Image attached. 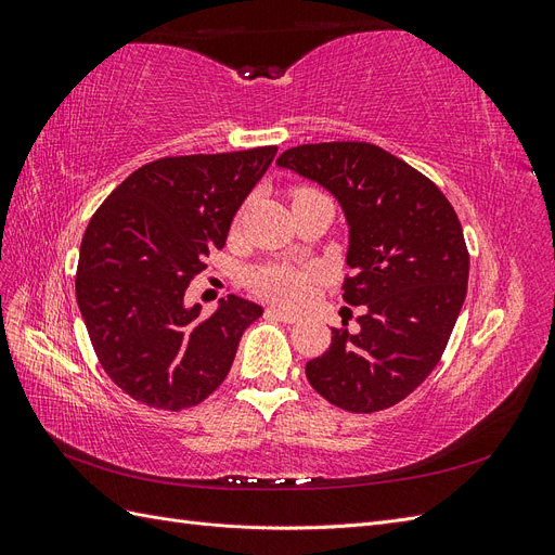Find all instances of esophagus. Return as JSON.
Segmentation results:
<instances>
[{
  "instance_id": "esophagus-1",
  "label": "esophagus",
  "mask_w": 555,
  "mask_h": 555,
  "mask_svg": "<svg viewBox=\"0 0 555 555\" xmlns=\"http://www.w3.org/2000/svg\"><path fill=\"white\" fill-rule=\"evenodd\" d=\"M266 314L273 317V319H280V322H284V324H296V322H300V317H298L296 312L282 310V308H268Z\"/></svg>"
}]
</instances>
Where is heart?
I'll use <instances>...</instances> for the list:
<instances>
[{
    "label": "heart",
    "instance_id": "obj_1",
    "mask_svg": "<svg viewBox=\"0 0 555 555\" xmlns=\"http://www.w3.org/2000/svg\"><path fill=\"white\" fill-rule=\"evenodd\" d=\"M300 192H310V190H298ZM294 194V196H296ZM319 275L317 268H296L289 263H273V266H261L255 268L247 275V284L249 289L263 296V298H271L278 300V304H300L308 296L310 289V282Z\"/></svg>",
    "mask_w": 555,
    "mask_h": 555
}]
</instances>
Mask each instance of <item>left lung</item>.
Segmentation results:
<instances>
[{
  "label": "left lung",
  "instance_id": "left-lung-1",
  "mask_svg": "<svg viewBox=\"0 0 555 555\" xmlns=\"http://www.w3.org/2000/svg\"><path fill=\"white\" fill-rule=\"evenodd\" d=\"M278 166L338 198L351 271L343 298L363 308L357 333L333 328L308 361V382L347 412L391 408L433 373L461 314L469 255L459 215L438 184L373 143L298 145Z\"/></svg>",
  "mask_w": 555,
  "mask_h": 555
}]
</instances>
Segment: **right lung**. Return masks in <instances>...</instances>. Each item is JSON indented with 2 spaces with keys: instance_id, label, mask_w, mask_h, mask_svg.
<instances>
[{
  "instance_id": "obj_1",
  "label": "right lung",
  "mask_w": 555,
  "mask_h": 555,
  "mask_svg": "<svg viewBox=\"0 0 555 555\" xmlns=\"http://www.w3.org/2000/svg\"><path fill=\"white\" fill-rule=\"evenodd\" d=\"M275 145L150 162L108 194L80 243L76 298L106 375L147 408L178 412L224 382L243 331L263 314L241 296L210 317L184 306Z\"/></svg>"
}]
</instances>
